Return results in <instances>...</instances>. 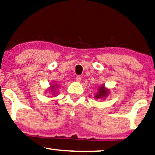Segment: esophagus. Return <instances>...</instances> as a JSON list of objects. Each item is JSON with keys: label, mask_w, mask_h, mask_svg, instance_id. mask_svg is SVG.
Wrapping results in <instances>:
<instances>
[{"label": "esophagus", "mask_w": 155, "mask_h": 155, "mask_svg": "<svg viewBox=\"0 0 155 155\" xmlns=\"http://www.w3.org/2000/svg\"><path fill=\"white\" fill-rule=\"evenodd\" d=\"M81 77L80 76H77L76 77V81L77 82H80L81 81Z\"/></svg>", "instance_id": "obj_1"}]
</instances>
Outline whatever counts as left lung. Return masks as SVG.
<instances>
[{"mask_svg": "<svg viewBox=\"0 0 155 155\" xmlns=\"http://www.w3.org/2000/svg\"><path fill=\"white\" fill-rule=\"evenodd\" d=\"M108 91L105 88L104 86H101L98 89V93L96 95V98H103V97L106 96L107 94H108Z\"/></svg>", "mask_w": 155, "mask_h": 155, "instance_id": "left-lung-1", "label": "left lung"}]
</instances>
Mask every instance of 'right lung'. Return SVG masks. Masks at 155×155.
<instances>
[{"instance_id":"right-lung-1","label":"right lung","mask_w":155,"mask_h":155,"mask_svg":"<svg viewBox=\"0 0 155 155\" xmlns=\"http://www.w3.org/2000/svg\"><path fill=\"white\" fill-rule=\"evenodd\" d=\"M54 87H55V86H54L52 85V86H51V87L50 89H51V91H52V92H54V94H55V93H54V91L53 90V89H54Z\"/></svg>"}]
</instances>
